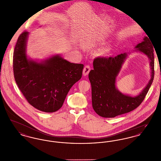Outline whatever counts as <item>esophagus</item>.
<instances>
[{
  "mask_svg": "<svg viewBox=\"0 0 161 161\" xmlns=\"http://www.w3.org/2000/svg\"><path fill=\"white\" fill-rule=\"evenodd\" d=\"M90 70H91L90 66L89 65H86L84 68V69H83V74L84 76L87 75L89 74Z\"/></svg>",
  "mask_w": 161,
  "mask_h": 161,
  "instance_id": "esophagus-1",
  "label": "esophagus"
}]
</instances>
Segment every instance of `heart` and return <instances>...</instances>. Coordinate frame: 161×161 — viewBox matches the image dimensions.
<instances>
[{
	"label": "heart",
	"mask_w": 161,
	"mask_h": 161,
	"mask_svg": "<svg viewBox=\"0 0 161 161\" xmlns=\"http://www.w3.org/2000/svg\"><path fill=\"white\" fill-rule=\"evenodd\" d=\"M103 41V38H100V37H93V38H90V39L86 40V42L84 43V46L87 47H93V46L97 45L98 44L101 43ZM107 51H108V49L105 48V49H102L101 51V53L102 54H104V53H107Z\"/></svg>",
	"instance_id": "obj_1"
}]
</instances>
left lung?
I'll list each match as a JSON object with an SVG mask.
<instances>
[{"label":"left lung","mask_w":161,"mask_h":161,"mask_svg":"<svg viewBox=\"0 0 161 161\" xmlns=\"http://www.w3.org/2000/svg\"><path fill=\"white\" fill-rule=\"evenodd\" d=\"M148 38L146 37L136 47L150 60L152 77L145 89L135 97L124 95L115 87L116 77L127 54L109 57H98L94 59L93 69L89 74V79L92 86V107L98 115L104 118H114L133 110L144 100L154 75L153 45Z\"/></svg>","instance_id":"left-lung-1"}]
</instances>
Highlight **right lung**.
I'll list each match as a JSON object with an SVG mask.
<instances>
[{
    "label": "right lung",
    "mask_w": 161,
    "mask_h": 161,
    "mask_svg": "<svg viewBox=\"0 0 161 161\" xmlns=\"http://www.w3.org/2000/svg\"><path fill=\"white\" fill-rule=\"evenodd\" d=\"M28 35V31H23L15 44L13 60L15 82L31 106L47 113L56 112L71 87L81 79L84 65L58 55L43 63L30 61L25 53Z\"/></svg>",
    "instance_id": "add662e5"
}]
</instances>
